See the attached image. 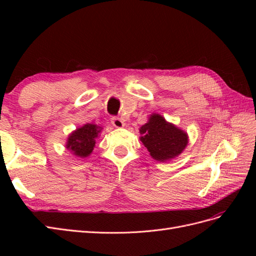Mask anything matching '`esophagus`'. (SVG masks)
I'll use <instances>...</instances> for the list:
<instances>
[{
    "mask_svg": "<svg viewBox=\"0 0 256 256\" xmlns=\"http://www.w3.org/2000/svg\"><path fill=\"white\" fill-rule=\"evenodd\" d=\"M111 123H112L113 126H116V128H122V126H124V122L122 121L121 118H118V116H113L111 118Z\"/></svg>",
    "mask_w": 256,
    "mask_h": 256,
    "instance_id": "34e87169",
    "label": "esophagus"
}]
</instances>
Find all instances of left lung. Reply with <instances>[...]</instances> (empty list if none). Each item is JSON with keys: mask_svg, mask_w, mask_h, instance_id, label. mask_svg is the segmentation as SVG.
<instances>
[{"mask_svg": "<svg viewBox=\"0 0 256 256\" xmlns=\"http://www.w3.org/2000/svg\"><path fill=\"white\" fill-rule=\"evenodd\" d=\"M140 140L154 160L165 162L178 156L188 143V136L175 125L167 123L160 114L150 116L140 128Z\"/></svg>", "mask_w": 256, "mask_h": 256, "instance_id": "8db88e82", "label": "left lung"}]
</instances>
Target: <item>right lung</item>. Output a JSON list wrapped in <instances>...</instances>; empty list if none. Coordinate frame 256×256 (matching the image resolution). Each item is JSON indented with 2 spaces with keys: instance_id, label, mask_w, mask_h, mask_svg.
<instances>
[{
  "instance_id": "obj_1",
  "label": "right lung",
  "mask_w": 256,
  "mask_h": 256,
  "mask_svg": "<svg viewBox=\"0 0 256 256\" xmlns=\"http://www.w3.org/2000/svg\"><path fill=\"white\" fill-rule=\"evenodd\" d=\"M101 130L94 124H86L70 135L67 142V148L76 156L86 157L91 154L94 148L96 140Z\"/></svg>"
}]
</instances>
